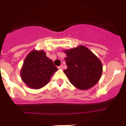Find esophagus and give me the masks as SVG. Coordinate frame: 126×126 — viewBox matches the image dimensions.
Instances as JSON below:
<instances>
[{
    "instance_id": "1",
    "label": "esophagus",
    "mask_w": 126,
    "mask_h": 126,
    "mask_svg": "<svg viewBox=\"0 0 126 126\" xmlns=\"http://www.w3.org/2000/svg\"><path fill=\"white\" fill-rule=\"evenodd\" d=\"M58 69H63V65H60L59 67H58Z\"/></svg>"
}]
</instances>
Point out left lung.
Instances as JSON below:
<instances>
[{
  "instance_id": "left-lung-1",
  "label": "left lung",
  "mask_w": 126,
  "mask_h": 126,
  "mask_svg": "<svg viewBox=\"0 0 126 126\" xmlns=\"http://www.w3.org/2000/svg\"><path fill=\"white\" fill-rule=\"evenodd\" d=\"M67 69L64 73L69 81L79 90L95 86L101 77L103 65L99 59L84 46L64 50Z\"/></svg>"
}]
</instances>
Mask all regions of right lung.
I'll use <instances>...</instances> for the list:
<instances>
[{"label": "right lung", "instance_id": "1", "mask_svg": "<svg viewBox=\"0 0 126 126\" xmlns=\"http://www.w3.org/2000/svg\"><path fill=\"white\" fill-rule=\"evenodd\" d=\"M57 68L43 50H32L25 59L21 70L22 80L31 89H40L46 86Z\"/></svg>", "mask_w": 126, "mask_h": 126}]
</instances>
